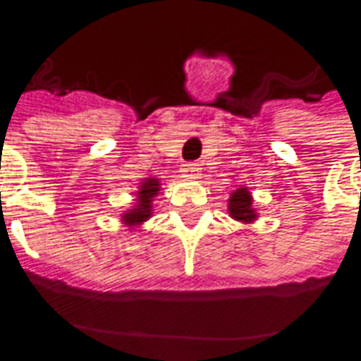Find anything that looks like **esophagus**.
<instances>
[{
  "mask_svg": "<svg viewBox=\"0 0 361 361\" xmlns=\"http://www.w3.org/2000/svg\"><path fill=\"white\" fill-rule=\"evenodd\" d=\"M181 172H183L185 176H191V178H198V174H200V164H197V163L183 164Z\"/></svg>",
  "mask_w": 361,
  "mask_h": 361,
  "instance_id": "1",
  "label": "esophagus"
}]
</instances>
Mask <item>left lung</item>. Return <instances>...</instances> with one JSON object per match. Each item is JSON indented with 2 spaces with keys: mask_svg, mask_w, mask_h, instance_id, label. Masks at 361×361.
<instances>
[{
  "mask_svg": "<svg viewBox=\"0 0 361 361\" xmlns=\"http://www.w3.org/2000/svg\"><path fill=\"white\" fill-rule=\"evenodd\" d=\"M228 214L232 219L240 221V223H252L257 219V212L252 208V197L249 189L240 187L232 192L228 198Z\"/></svg>",
  "mask_w": 361,
  "mask_h": 361,
  "instance_id": "obj_1",
  "label": "left lung"
}]
</instances>
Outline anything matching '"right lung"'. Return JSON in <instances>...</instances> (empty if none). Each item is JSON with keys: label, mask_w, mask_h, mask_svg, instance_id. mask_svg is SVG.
<instances>
[{"label": "right lung", "mask_w": 361, "mask_h": 361, "mask_svg": "<svg viewBox=\"0 0 361 361\" xmlns=\"http://www.w3.org/2000/svg\"><path fill=\"white\" fill-rule=\"evenodd\" d=\"M159 191H161V181L157 178H146L142 181L140 187H138V202L129 209L125 212L121 221H123L125 226L129 228H135V226L142 225L144 221H147L153 214V198L157 197Z\"/></svg>", "instance_id": "right-lung-1"}]
</instances>
